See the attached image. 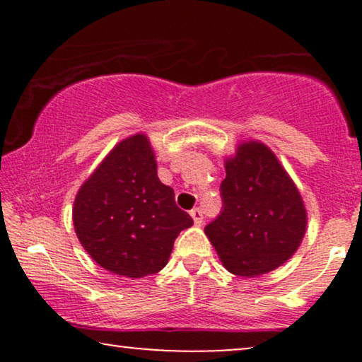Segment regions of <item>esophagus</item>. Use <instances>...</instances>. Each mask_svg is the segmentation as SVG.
<instances>
[{"instance_id": "esophagus-1", "label": "esophagus", "mask_w": 362, "mask_h": 362, "mask_svg": "<svg viewBox=\"0 0 362 362\" xmlns=\"http://www.w3.org/2000/svg\"><path fill=\"white\" fill-rule=\"evenodd\" d=\"M191 217H192V221H194L196 226H202L204 217H202V211L199 209V207H196V209L191 211Z\"/></svg>"}]
</instances>
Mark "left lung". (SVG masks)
<instances>
[{"mask_svg":"<svg viewBox=\"0 0 362 362\" xmlns=\"http://www.w3.org/2000/svg\"><path fill=\"white\" fill-rule=\"evenodd\" d=\"M221 216L206 235L230 274L260 276L291 259L308 216L298 187L265 143L247 140L224 161Z\"/></svg>","mask_w":362,"mask_h":362,"instance_id":"left-lung-1","label":"left lung"}]
</instances>
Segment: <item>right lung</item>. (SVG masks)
Masks as SVG:
<instances>
[{
  "mask_svg": "<svg viewBox=\"0 0 362 362\" xmlns=\"http://www.w3.org/2000/svg\"><path fill=\"white\" fill-rule=\"evenodd\" d=\"M145 133L118 141L78 187L72 221L77 239L102 269L141 279L168 264L181 230L192 226L158 177Z\"/></svg>",
  "mask_w": 362,
  "mask_h": 362,
  "instance_id": "right-lung-1",
  "label": "right lung"
}]
</instances>
